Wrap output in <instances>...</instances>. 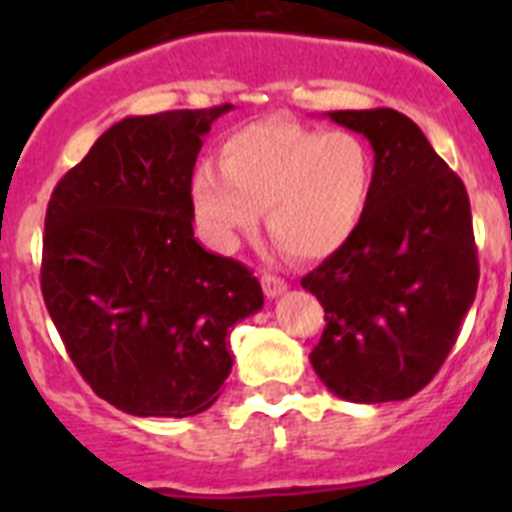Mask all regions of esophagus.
Returning a JSON list of instances; mask_svg holds the SVG:
<instances>
[{
  "instance_id": "esophagus-1",
  "label": "esophagus",
  "mask_w": 512,
  "mask_h": 512,
  "mask_svg": "<svg viewBox=\"0 0 512 512\" xmlns=\"http://www.w3.org/2000/svg\"><path fill=\"white\" fill-rule=\"evenodd\" d=\"M261 287H264V295L266 297H279L287 289V282L277 274H271V271H264L261 274Z\"/></svg>"
}]
</instances>
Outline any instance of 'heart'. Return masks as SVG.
Wrapping results in <instances>:
<instances>
[{"label": "heart", "mask_w": 512, "mask_h": 512, "mask_svg": "<svg viewBox=\"0 0 512 512\" xmlns=\"http://www.w3.org/2000/svg\"><path fill=\"white\" fill-rule=\"evenodd\" d=\"M220 161L223 169L205 164L192 179L194 212L217 248H233L266 210L289 256L323 259L354 235L372 197V153L346 130L248 122L223 140Z\"/></svg>", "instance_id": "obj_1"}]
</instances>
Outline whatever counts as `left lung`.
Listing matches in <instances>:
<instances>
[{
    "label": "left lung",
    "instance_id": "obj_1",
    "mask_svg": "<svg viewBox=\"0 0 512 512\" xmlns=\"http://www.w3.org/2000/svg\"><path fill=\"white\" fill-rule=\"evenodd\" d=\"M328 117L372 143L374 182L354 235L302 277L325 310L312 369L343 400H408L438 374L477 295L469 194L402 112Z\"/></svg>",
    "mask_w": 512,
    "mask_h": 512
}]
</instances>
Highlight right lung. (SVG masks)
Listing matches in <instances>:
<instances>
[{"instance_id":"right-lung-1","label":"right lung","mask_w":512,"mask_h":512,"mask_svg":"<svg viewBox=\"0 0 512 512\" xmlns=\"http://www.w3.org/2000/svg\"><path fill=\"white\" fill-rule=\"evenodd\" d=\"M233 110L125 117L63 174L45 212L40 289L71 361L138 418H187L220 397L238 320L264 307L241 261L194 238L192 174Z\"/></svg>"}]
</instances>
